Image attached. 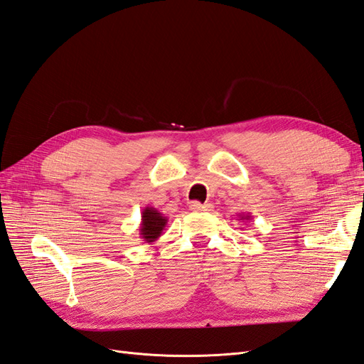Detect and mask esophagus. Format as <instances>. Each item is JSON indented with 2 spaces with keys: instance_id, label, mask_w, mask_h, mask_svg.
<instances>
[{
  "instance_id": "obj_1",
  "label": "esophagus",
  "mask_w": 364,
  "mask_h": 364,
  "mask_svg": "<svg viewBox=\"0 0 364 364\" xmlns=\"http://www.w3.org/2000/svg\"><path fill=\"white\" fill-rule=\"evenodd\" d=\"M190 209H191V211H211L213 205H209V203L202 205L200 202H191Z\"/></svg>"
}]
</instances>
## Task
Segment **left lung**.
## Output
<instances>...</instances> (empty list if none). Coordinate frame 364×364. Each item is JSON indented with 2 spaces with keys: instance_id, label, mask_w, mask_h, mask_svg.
Listing matches in <instances>:
<instances>
[{
  "instance_id": "1",
  "label": "left lung",
  "mask_w": 364,
  "mask_h": 364,
  "mask_svg": "<svg viewBox=\"0 0 364 364\" xmlns=\"http://www.w3.org/2000/svg\"><path fill=\"white\" fill-rule=\"evenodd\" d=\"M250 214H240V218L238 220H250Z\"/></svg>"
}]
</instances>
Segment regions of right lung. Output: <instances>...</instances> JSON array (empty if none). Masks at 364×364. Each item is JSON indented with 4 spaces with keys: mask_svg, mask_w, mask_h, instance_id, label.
I'll list each match as a JSON object with an SVG mask.
<instances>
[{
    "mask_svg": "<svg viewBox=\"0 0 364 364\" xmlns=\"http://www.w3.org/2000/svg\"><path fill=\"white\" fill-rule=\"evenodd\" d=\"M168 218L162 213H159L156 208L147 206L142 209L141 213V226H139V235L144 243H155V241L161 237L162 230L167 225Z\"/></svg>",
    "mask_w": 364,
    "mask_h": 364,
    "instance_id": "obj_1",
    "label": "right lung"
}]
</instances>
